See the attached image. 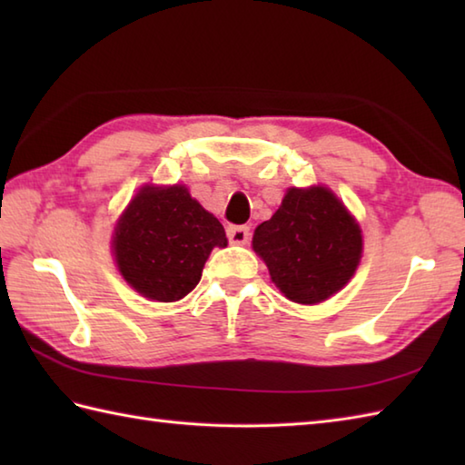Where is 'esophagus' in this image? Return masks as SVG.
Masks as SVG:
<instances>
[{"instance_id":"34e87169","label":"esophagus","mask_w":465,"mask_h":465,"mask_svg":"<svg viewBox=\"0 0 465 465\" xmlns=\"http://www.w3.org/2000/svg\"><path fill=\"white\" fill-rule=\"evenodd\" d=\"M227 240L233 245H243L250 242V227L248 225H230L227 227Z\"/></svg>"}]
</instances>
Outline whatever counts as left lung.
<instances>
[{"label": "left lung", "mask_w": 465, "mask_h": 465, "mask_svg": "<svg viewBox=\"0 0 465 465\" xmlns=\"http://www.w3.org/2000/svg\"><path fill=\"white\" fill-rule=\"evenodd\" d=\"M252 245L285 298L320 303L358 268L361 232L330 190L292 187L272 220L255 227Z\"/></svg>", "instance_id": "obj_1"}]
</instances>
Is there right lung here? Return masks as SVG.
<instances>
[{
    "label": "right lung",
    "instance_id": "1",
    "mask_svg": "<svg viewBox=\"0 0 465 465\" xmlns=\"http://www.w3.org/2000/svg\"><path fill=\"white\" fill-rule=\"evenodd\" d=\"M215 245H227L223 225L183 185H145L114 233L115 262L125 282L157 302L190 293Z\"/></svg>",
    "mask_w": 465,
    "mask_h": 465
}]
</instances>
